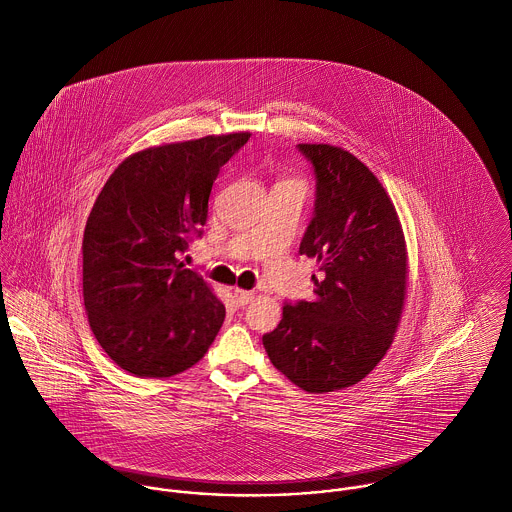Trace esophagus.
<instances>
[{
	"label": "esophagus",
	"mask_w": 512,
	"mask_h": 512,
	"mask_svg": "<svg viewBox=\"0 0 512 512\" xmlns=\"http://www.w3.org/2000/svg\"><path fill=\"white\" fill-rule=\"evenodd\" d=\"M233 295H235V303L239 307H243V305H247V303H251L255 299V293L253 291H245V289H235Z\"/></svg>",
	"instance_id": "obj_1"
}]
</instances>
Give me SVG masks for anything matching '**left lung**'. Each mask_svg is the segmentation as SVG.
I'll list each match as a JSON object with an SVG mask.
<instances>
[{"label": "left lung", "instance_id": "8db88e82", "mask_svg": "<svg viewBox=\"0 0 512 512\" xmlns=\"http://www.w3.org/2000/svg\"><path fill=\"white\" fill-rule=\"evenodd\" d=\"M317 177L315 217L299 253L323 277L315 299L283 305L263 335L273 367L307 393L363 381L387 355L407 295L409 257L397 209L375 173L343 147L299 143Z\"/></svg>", "mask_w": 512, "mask_h": 512}]
</instances>
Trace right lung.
Segmentation results:
<instances>
[{"label": "right lung", "mask_w": 512, "mask_h": 512, "mask_svg": "<svg viewBox=\"0 0 512 512\" xmlns=\"http://www.w3.org/2000/svg\"><path fill=\"white\" fill-rule=\"evenodd\" d=\"M249 131L163 143L123 159L83 233V303L91 331L123 371L165 379L199 363L225 305L179 255L207 221L219 169Z\"/></svg>", "instance_id": "obj_1"}]
</instances>
